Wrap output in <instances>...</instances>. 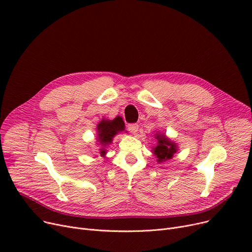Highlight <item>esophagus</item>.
Segmentation results:
<instances>
[{"mask_svg": "<svg viewBox=\"0 0 252 252\" xmlns=\"http://www.w3.org/2000/svg\"><path fill=\"white\" fill-rule=\"evenodd\" d=\"M127 129L130 131L131 134H136L139 129V126L137 124H129L127 126Z\"/></svg>", "mask_w": 252, "mask_h": 252, "instance_id": "34e87169", "label": "esophagus"}]
</instances>
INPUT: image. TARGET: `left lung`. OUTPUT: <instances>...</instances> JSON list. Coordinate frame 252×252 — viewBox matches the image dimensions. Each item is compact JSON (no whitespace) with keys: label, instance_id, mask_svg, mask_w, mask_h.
Wrapping results in <instances>:
<instances>
[{"label":"left lung","instance_id":"left-lung-1","mask_svg":"<svg viewBox=\"0 0 252 252\" xmlns=\"http://www.w3.org/2000/svg\"><path fill=\"white\" fill-rule=\"evenodd\" d=\"M158 140V145L153 149V153L157 157L158 162H162L173 157L174 153L177 152L176 144L171 143L169 140L165 138L164 135H155Z\"/></svg>","mask_w":252,"mask_h":252}]
</instances>
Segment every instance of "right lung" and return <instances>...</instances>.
<instances>
[{"mask_svg": "<svg viewBox=\"0 0 252 252\" xmlns=\"http://www.w3.org/2000/svg\"><path fill=\"white\" fill-rule=\"evenodd\" d=\"M125 129V124L122 121V118L116 117L113 121H102L98 125V139L100 143L105 146L106 144L111 143L112 138L118 133ZM101 154H105V150L101 151Z\"/></svg>", "mask_w": 252, "mask_h": 252, "instance_id": "add662e5", "label": "right lung"}]
</instances>
